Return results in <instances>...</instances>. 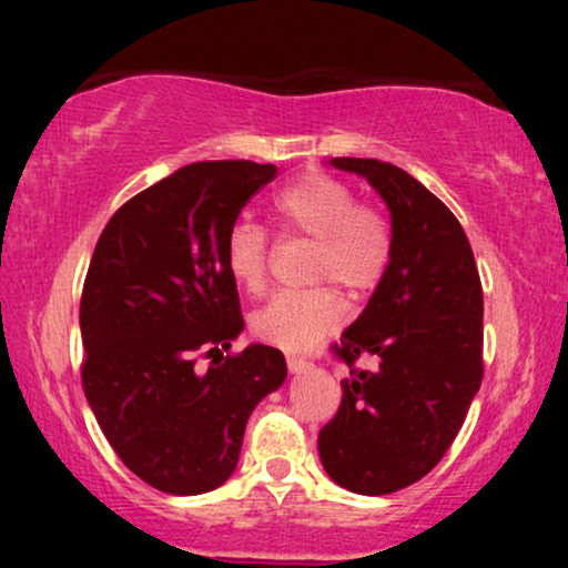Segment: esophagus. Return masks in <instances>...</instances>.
<instances>
[{
	"label": "esophagus",
	"instance_id": "esophagus-1",
	"mask_svg": "<svg viewBox=\"0 0 568 568\" xmlns=\"http://www.w3.org/2000/svg\"><path fill=\"white\" fill-rule=\"evenodd\" d=\"M286 367H290V372L297 375V372L310 369V362L305 359V356H286Z\"/></svg>",
	"mask_w": 568,
	"mask_h": 568
}]
</instances>
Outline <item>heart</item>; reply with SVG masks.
I'll use <instances>...</instances> for the list:
<instances>
[{
	"label": "heart",
	"mask_w": 568,
	"mask_h": 568,
	"mask_svg": "<svg viewBox=\"0 0 568 568\" xmlns=\"http://www.w3.org/2000/svg\"><path fill=\"white\" fill-rule=\"evenodd\" d=\"M271 212L282 235L313 240L305 278L321 284L274 294L251 325L271 346L305 352L344 321L338 290L362 300L383 282L393 261V224L377 206L356 201L352 185L325 173L286 185L271 201ZM224 261L245 292L261 294L271 266L268 232L255 222H235L224 240Z\"/></svg>",
	"instance_id": "obj_1"
}]
</instances>
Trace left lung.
Segmentation results:
<instances>
[{"mask_svg": "<svg viewBox=\"0 0 568 568\" xmlns=\"http://www.w3.org/2000/svg\"><path fill=\"white\" fill-rule=\"evenodd\" d=\"M364 175L393 220V261L331 352L348 367L317 434L323 468L354 494L422 480L453 445L484 379V290L457 216L390 162L333 158ZM372 355V371L355 367Z\"/></svg>", "mask_w": 568, "mask_h": 568, "instance_id": "left-lung-1", "label": "left lung"}]
</instances>
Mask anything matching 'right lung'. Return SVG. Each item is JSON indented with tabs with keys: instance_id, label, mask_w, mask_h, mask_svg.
I'll list each match as a JSON object with an SVG mask.
<instances>
[{
	"instance_id": "obj_1",
	"label": "right lung",
	"mask_w": 568,
	"mask_h": 568,
	"mask_svg": "<svg viewBox=\"0 0 568 568\" xmlns=\"http://www.w3.org/2000/svg\"><path fill=\"white\" fill-rule=\"evenodd\" d=\"M274 165L209 160L129 199L82 286V387L105 439L152 488L196 496L235 470L247 416L286 377L284 354L243 331L224 240ZM199 358H212L206 373Z\"/></svg>"
}]
</instances>
